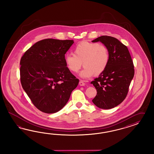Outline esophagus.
Segmentation results:
<instances>
[{"label":"esophagus","instance_id":"esophagus-1","mask_svg":"<svg viewBox=\"0 0 154 154\" xmlns=\"http://www.w3.org/2000/svg\"><path fill=\"white\" fill-rule=\"evenodd\" d=\"M79 84L80 86H85V83H84V82L82 80L79 81Z\"/></svg>","mask_w":154,"mask_h":154}]
</instances>
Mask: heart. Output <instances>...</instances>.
Segmentation results:
<instances>
[{
    "label": "heart",
    "mask_w": 154,
    "mask_h": 154,
    "mask_svg": "<svg viewBox=\"0 0 154 154\" xmlns=\"http://www.w3.org/2000/svg\"><path fill=\"white\" fill-rule=\"evenodd\" d=\"M74 53L65 56L66 65L71 72L77 73L83 63L85 68L80 74L83 78L101 74L106 69L109 60L107 47L98 43L81 42L75 47Z\"/></svg>",
    "instance_id": "b5f03b06"
}]
</instances>
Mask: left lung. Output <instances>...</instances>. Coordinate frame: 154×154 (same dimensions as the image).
<instances>
[{"instance_id":"8db88e82","label":"left lung","mask_w":154,"mask_h":154,"mask_svg":"<svg viewBox=\"0 0 154 154\" xmlns=\"http://www.w3.org/2000/svg\"><path fill=\"white\" fill-rule=\"evenodd\" d=\"M101 42L107 47L109 60L99 77L91 82L97 89L92 100L102 109H111L124 101L134 75V64L127 47L115 38L103 35L92 42Z\"/></svg>"}]
</instances>
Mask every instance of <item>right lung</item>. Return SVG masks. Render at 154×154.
<instances>
[{"label":"right lung","instance_id":"right-lung-1","mask_svg":"<svg viewBox=\"0 0 154 154\" xmlns=\"http://www.w3.org/2000/svg\"><path fill=\"white\" fill-rule=\"evenodd\" d=\"M73 40L48 38L35 43L20 60L22 87L34 106L46 113L65 106L79 79L66 66L65 54Z\"/></svg>","mask_w":154,"mask_h":154}]
</instances>
